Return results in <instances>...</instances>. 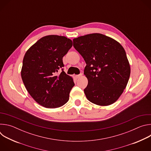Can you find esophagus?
<instances>
[{
	"label": "esophagus",
	"instance_id": "obj_1",
	"mask_svg": "<svg viewBox=\"0 0 151 151\" xmlns=\"http://www.w3.org/2000/svg\"><path fill=\"white\" fill-rule=\"evenodd\" d=\"M82 75V73H81V74H79V75H76L75 76H76V78L78 79V78H79Z\"/></svg>",
	"mask_w": 151,
	"mask_h": 151
}]
</instances>
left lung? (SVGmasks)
<instances>
[{"label": "left lung", "mask_w": 151, "mask_h": 151, "mask_svg": "<svg viewBox=\"0 0 151 151\" xmlns=\"http://www.w3.org/2000/svg\"><path fill=\"white\" fill-rule=\"evenodd\" d=\"M73 47L86 64L84 75L88 85L84 93L91 103L108 106L115 102L125 88L130 66L122 46L100 33L75 38Z\"/></svg>", "instance_id": "8db88e82"}]
</instances>
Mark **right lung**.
I'll return each instance as SVG.
<instances>
[{
    "instance_id": "1",
    "label": "right lung",
    "mask_w": 151,
    "mask_h": 151,
    "mask_svg": "<svg viewBox=\"0 0 151 151\" xmlns=\"http://www.w3.org/2000/svg\"><path fill=\"white\" fill-rule=\"evenodd\" d=\"M72 47L65 36L48 35L38 40L26 52L21 75L32 98L47 108H57L66 103L75 85L72 78L62 71L63 57Z\"/></svg>"
}]
</instances>
